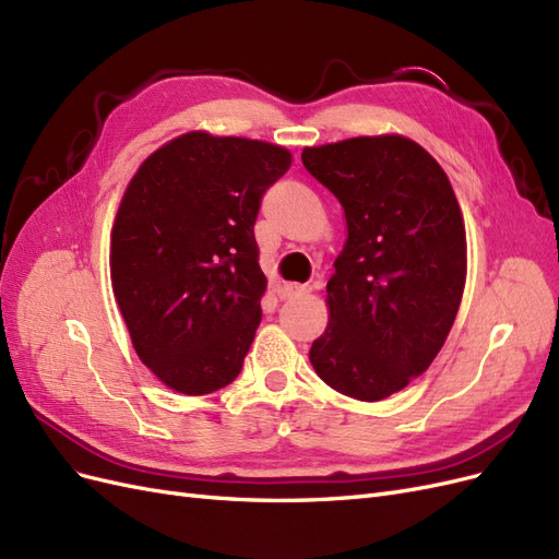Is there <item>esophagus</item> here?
Wrapping results in <instances>:
<instances>
[{
  "mask_svg": "<svg viewBox=\"0 0 559 559\" xmlns=\"http://www.w3.org/2000/svg\"><path fill=\"white\" fill-rule=\"evenodd\" d=\"M306 294H310L308 286H300V284H294V282H286V284H282L280 289H277V296H280L282 300L298 298V296H306Z\"/></svg>",
  "mask_w": 559,
  "mask_h": 559,
  "instance_id": "esophagus-1",
  "label": "esophagus"
}]
</instances>
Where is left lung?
<instances>
[{
  "instance_id": "1",
  "label": "left lung",
  "mask_w": 559,
  "mask_h": 559,
  "mask_svg": "<svg viewBox=\"0 0 559 559\" xmlns=\"http://www.w3.org/2000/svg\"><path fill=\"white\" fill-rule=\"evenodd\" d=\"M300 158L347 224L310 361L335 392L382 401L425 373L454 324L466 284L460 202L443 167L403 134L306 146Z\"/></svg>"
}]
</instances>
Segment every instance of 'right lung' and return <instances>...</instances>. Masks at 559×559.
I'll return each mask as SVG.
<instances>
[{
  "mask_svg": "<svg viewBox=\"0 0 559 559\" xmlns=\"http://www.w3.org/2000/svg\"><path fill=\"white\" fill-rule=\"evenodd\" d=\"M289 167L280 144L191 130L126 186L111 289L138 357L177 394H212L240 376L267 286L253 224Z\"/></svg>",
  "mask_w": 559,
  "mask_h": 559,
  "instance_id": "add662e5",
  "label": "right lung"
}]
</instances>
